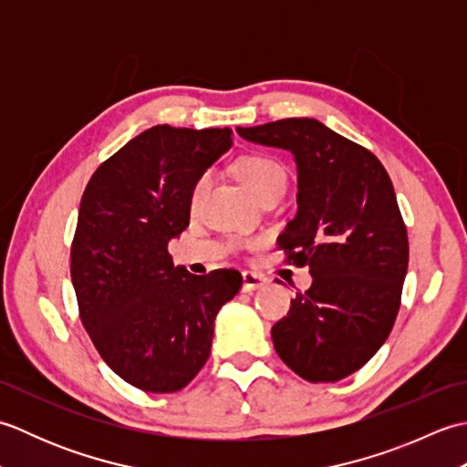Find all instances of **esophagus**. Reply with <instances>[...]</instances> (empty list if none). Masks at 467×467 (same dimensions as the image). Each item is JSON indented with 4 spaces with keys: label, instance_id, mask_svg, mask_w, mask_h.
Listing matches in <instances>:
<instances>
[{
    "label": "esophagus",
    "instance_id": "esophagus-1",
    "mask_svg": "<svg viewBox=\"0 0 467 467\" xmlns=\"http://www.w3.org/2000/svg\"><path fill=\"white\" fill-rule=\"evenodd\" d=\"M266 285V279L263 275H259V273H253V271H244L243 273V289L244 291H256V289H261V286H265Z\"/></svg>",
    "mask_w": 467,
    "mask_h": 467
}]
</instances>
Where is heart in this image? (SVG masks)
Instances as JSON below:
<instances>
[{
	"mask_svg": "<svg viewBox=\"0 0 467 467\" xmlns=\"http://www.w3.org/2000/svg\"><path fill=\"white\" fill-rule=\"evenodd\" d=\"M234 174L256 201L265 196H281L286 184V172L275 158L265 154H244L234 162ZM208 186V176L198 178L192 188V204L201 201Z\"/></svg>",
	"mask_w": 467,
	"mask_h": 467,
	"instance_id": "b5f03b06",
	"label": "heart"
}]
</instances>
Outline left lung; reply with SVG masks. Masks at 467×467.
Returning a JSON list of instances; mask_svg holds the SVG:
<instances>
[{
	"mask_svg": "<svg viewBox=\"0 0 467 467\" xmlns=\"http://www.w3.org/2000/svg\"><path fill=\"white\" fill-rule=\"evenodd\" d=\"M296 164V214L276 244L313 285L273 327V345L311 383L355 373L379 351L400 311L410 243L383 164L315 118L236 128Z\"/></svg>",
	"mask_w": 467,
	"mask_h": 467,
	"instance_id": "8db88e82",
	"label": "left lung"
}]
</instances>
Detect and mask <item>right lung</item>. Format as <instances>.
<instances>
[{
    "mask_svg": "<svg viewBox=\"0 0 467 467\" xmlns=\"http://www.w3.org/2000/svg\"><path fill=\"white\" fill-rule=\"evenodd\" d=\"M231 146L228 128L152 126L84 191L69 265L82 323L106 365L142 391H181L194 379L216 313L241 291L239 271L192 275L168 254L198 178Z\"/></svg>",
    "mask_w": 467,
    "mask_h": 467,
    "instance_id": "add662e5",
    "label": "right lung"
}]
</instances>
